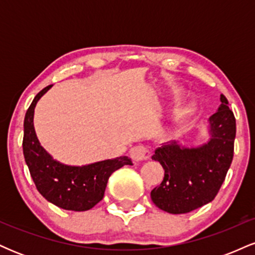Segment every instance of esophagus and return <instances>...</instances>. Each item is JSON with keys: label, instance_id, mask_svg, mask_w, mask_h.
<instances>
[{"label": "esophagus", "instance_id": "esophagus-1", "mask_svg": "<svg viewBox=\"0 0 255 255\" xmlns=\"http://www.w3.org/2000/svg\"><path fill=\"white\" fill-rule=\"evenodd\" d=\"M130 157L135 162H141L151 157V151L144 145H136L130 150Z\"/></svg>", "mask_w": 255, "mask_h": 255}]
</instances>
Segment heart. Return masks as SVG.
I'll use <instances>...</instances> for the list:
<instances>
[{"label":"heart","mask_w":255,"mask_h":255,"mask_svg":"<svg viewBox=\"0 0 255 255\" xmlns=\"http://www.w3.org/2000/svg\"><path fill=\"white\" fill-rule=\"evenodd\" d=\"M189 113V108H183V109H181L178 111L177 114V119H182L184 115H187V114Z\"/></svg>","instance_id":"heart-1"}]
</instances>
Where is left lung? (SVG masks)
Segmentation results:
<instances>
[{"mask_svg":"<svg viewBox=\"0 0 255 255\" xmlns=\"http://www.w3.org/2000/svg\"><path fill=\"white\" fill-rule=\"evenodd\" d=\"M210 118L211 139L200 147L187 148L169 141L154 150L152 159L164 168L162 183L151 191L157 207L174 215L191 212L218 194L234 157L236 121L224 95Z\"/></svg>","mask_w":255,"mask_h":255,"instance_id":"1","label":"left lung"}]
</instances>
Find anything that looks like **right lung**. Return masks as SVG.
Listing matches in <instances>:
<instances>
[{
	"instance_id": "right-lung-1",
	"label": "right lung",
	"mask_w": 255,
	"mask_h": 255,
	"mask_svg": "<svg viewBox=\"0 0 255 255\" xmlns=\"http://www.w3.org/2000/svg\"><path fill=\"white\" fill-rule=\"evenodd\" d=\"M52 85L34 97L24 120L22 151L38 192L51 204L69 211H87L104 197L110 175L124 165H133L130 158L118 157L84 166L61 164L40 146L33 127L37 102Z\"/></svg>"
}]
</instances>
